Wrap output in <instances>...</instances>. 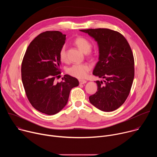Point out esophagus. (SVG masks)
Listing matches in <instances>:
<instances>
[{"instance_id":"1","label":"esophagus","mask_w":157,"mask_h":157,"mask_svg":"<svg viewBox=\"0 0 157 157\" xmlns=\"http://www.w3.org/2000/svg\"><path fill=\"white\" fill-rule=\"evenodd\" d=\"M79 84H85V83H86V80H84V79H79Z\"/></svg>"}]
</instances>
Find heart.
I'll return each instance as SVG.
<instances>
[{"label":"heart","instance_id":"b5f03b06","mask_svg":"<svg viewBox=\"0 0 157 157\" xmlns=\"http://www.w3.org/2000/svg\"><path fill=\"white\" fill-rule=\"evenodd\" d=\"M76 45L87 56H91L92 55L91 52V44L87 39L84 37H78L74 41ZM59 57L61 61L64 62L67 60L66 47L62 46L59 52ZM91 66L87 63L74 64L67 68L66 72L72 76L77 78H83L86 76L88 71L90 70Z\"/></svg>","mask_w":157,"mask_h":157}]
</instances>
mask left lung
<instances>
[{
	"label": "left lung",
	"instance_id": "obj_1",
	"mask_svg": "<svg viewBox=\"0 0 157 157\" xmlns=\"http://www.w3.org/2000/svg\"><path fill=\"white\" fill-rule=\"evenodd\" d=\"M97 42L99 61L93 74L103 81H96L98 91L89 98L99 110L111 112L127 99L134 78V58L130 47L119 32L108 29L79 30Z\"/></svg>",
	"mask_w": 157,
	"mask_h": 157
}]
</instances>
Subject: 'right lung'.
<instances>
[{
  "label": "right lung",
  "mask_w": 157,
  "mask_h": 157,
  "mask_svg": "<svg viewBox=\"0 0 157 157\" xmlns=\"http://www.w3.org/2000/svg\"><path fill=\"white\" fill-rule=\"evenodd\" d=\"M66 35L58 31L40 33L30 43L21 63V80L27 98L37 110L54 115L68 102L71 89L78 80L65 75L63 81L55 82L61 72L59 52Z\"/></svg>",
  "instance_id": "add662e5"
}]
</instances>
